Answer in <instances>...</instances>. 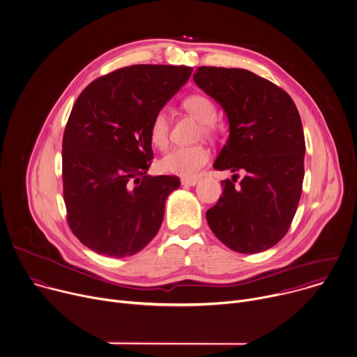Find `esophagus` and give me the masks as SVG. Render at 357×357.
Here are the masks:
<instances>
[{"instance_id": "esophagus-1", "label": "esophagus", "mask_w": 357, "mask_h": 357, "mask_svg": "<svg viewBox=\"0 0 357 357\" xmlns=\"http://www.w3.org/2000/svg\"><path fill=\"white\" fill-rule=\"evenodd\" d=\"M197 183H198V178H195V177H183L181 178L183 185H195Z\"/></svg>"}]
</instances>
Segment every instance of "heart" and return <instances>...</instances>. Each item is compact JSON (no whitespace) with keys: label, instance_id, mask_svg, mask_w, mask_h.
Returning <instances> with one entry per match:
<instances>
[{"label":"heart","instance_id":"heart-1","mask_svg":"<svg viewBox=\"0 0 357 357\" xmlns=\"http://www.w3.org/2000/svg\"><path fill=\"white\" fill-rule=\"evenodd\" d=\"M183 107L201 123V132L209 135L215 131L218 109L205 95H191L183 100ZM149 139L156 148H165L169 142V116L166 110H159L149 124ZM211 158L209 149L199 144L191 146H176L165 153L158 162L160 172L183 177L195 176Z\"/></svg>","mask_w":357,"mask_h":357}]
</instances>
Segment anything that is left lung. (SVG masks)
Here are the masks:
<instances>
[{
	"mask_svg": "<svg viewBox=\"0 0 357 357\" xmlns=\"http://www.w3.org/2000/svg\"><path fill=\"white\" fill-rule=\"evenodd\" d=\"M195 84L225 110L230 135L213 163L245 176L206 211L213 234L229 248L255 254L287 233L304 178V132L291 98L278 85L241 68L198 67Z\"/></svg>",
	"mask_w": 357,
	"mask_h": 357,
	"instance_id": "8db88e82",
	"label": "left lung"
}]
</instances>
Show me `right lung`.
<instances>
[{
	"mask_svg": "<svg viewBox=\"0 0 357 357\" xmlns=\"http://www.w3.org/2000/svg\"><path fill=\"white\" fill-rule=\"evenodd\" d=\"M191 73L185 66L124 67L77 99L63 137V194L71 231L95 252L134 255L159 231L180 180L146 174L149 124Z\"/></svg>",
	"mask_w": 357,
	"mask_h": 357,
	"instance_id": "add662e5",
	"label": "right lung"
}]
</instances>
